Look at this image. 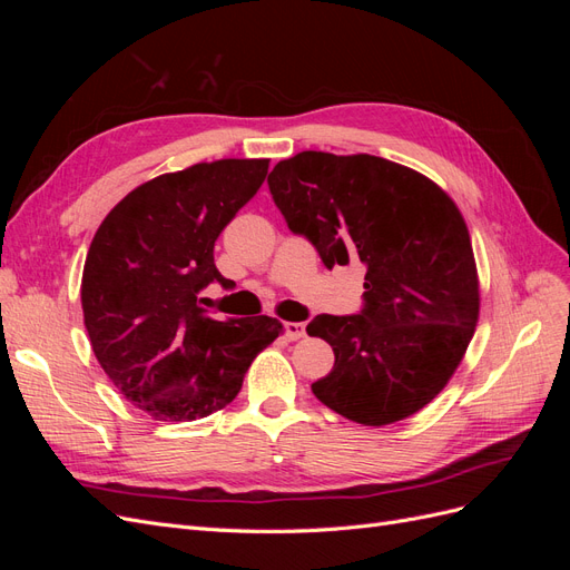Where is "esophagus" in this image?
<instances>
[{
    "label": "esophagus",
    "instance_id": "34e87169",
    "mask_svg": "<svg viewBox=\"0 0 570 570\" xmlns=\"http://www.w3.org/2000/svg\"><path fill=\"white\" fill-rule=\"evenodd\" d=\"M283 327H285L287 340H292V342H297V340H302V337L306 335L304 323H292V321H287V323H283Z\"/></svg>",
    "mask_w": 570,
    "mask_h": 570
}]
</instances>
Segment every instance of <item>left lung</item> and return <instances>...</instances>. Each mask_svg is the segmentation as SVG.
<instances>
[{
  "mask_svg": "<svg viewBox=\"0 0 570 570\" xmlns=\"http://www.w3.org/2000/svg\"><path fill=\"white\" fill-rule=\"evenodd\" d=\"M268 187L289 230L312 239L327 268L366 266L364 312L306 325L335 352L314 394L361 425L413 416L450 383L480 316L459 206L419 170L371 154L299 151L275 164Z\"/></svg>",
  "mask_w": 570,
  "mask_h": 570,
  "instance_id": "obj_1",
  "label": "left lung"
}]
</instances>
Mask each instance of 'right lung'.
Returning <instances> with one entry per match:
<instances>
[{
	"label": "right lung",
	"instance_id": "right-lung-1",
	"mask_svg": "<svg viewBox=\"0 0 570 570\" xmlns=\"http://www.w3.org/2000/svg\"><path fill=\"white\" fill-rule=\"evenodd\" d=\"M268 159H218L135 187L101 220L80 283L92 352L116 390L154 421L228 406L256 354L283 335L271 316L216 321L199 289L218 281L214 245L256 195Z\"/></svg>",
	"mask_w": 570,
	"mask_h": 570
}]
</instances>
